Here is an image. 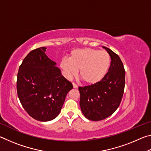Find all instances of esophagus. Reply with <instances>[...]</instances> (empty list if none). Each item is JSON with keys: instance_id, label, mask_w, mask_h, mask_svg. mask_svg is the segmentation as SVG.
I'll use <instances>...</instances> for the list:
<instances>
[{"instance_id": "34e87169", "label": "esophagus", "mask_w": 151, "mask_h": 151, "mask_svg": "<svg viewBox=\"0 0 151 151\" xmlns=\"http://www.w3.org/2000/svg\"><path fill=\"white\" fill-rule=\"evenodd\" d=\"M73 88H78V85H76V84H75V83H73Z\"/></svg>"}]
</instances>
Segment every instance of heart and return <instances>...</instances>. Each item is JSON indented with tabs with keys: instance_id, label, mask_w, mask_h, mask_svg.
<instances>
[{
	"instance_id": "b5f03b06",
	"label": "heart",
	"mask_w": 151,
	"mask_h": 151,
	"mask_svg": "<svg viewBox=\"0 0 151 151\" xmlns=\"http://www.w3.org/2000/svg\"><path fill=\"white\" fill-rule=\"evenodd\" d=\"M110 65L109 52L94 48L73 50L69 58L65 57L60 62V67L66 78L75 76L79 69V76L87 84L100 81L108 72Z\"/></svg>"
}]
</instances>
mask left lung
<instances>
[{
	"label": "left lung",
	"instance_id": "left-lung-1",
	"mask_svg": "<svg viewBox=\"0 0 151 151\" xmlns=\"http://www.w3.org/2000/svg\"><path fill=\"white\" fill-rule=\"evenodd\" d=\"M103 48L111 56L109 71L96 83L78 87L81 111L86 119L94 121L105 119L115 112L125 85V70L121 58L110 48Z\"/></svg>",
	"mask_w": 151,
	"mask_h": 151
}]
</instances>
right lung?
<instances>
[{
	"label": "right lung",
	"instance_id": "obj_1",
	"mask_svg": "<svg viewBox=\"0 0 151 151\" xmlns=\"http://www.w3.org/2000/svg\"><path fill=\"white\" fill-rule=\"evenodd\" d=\"M47 48L32 50L24 58L17 75V90L22 106L37 121L55 119L65 103L72 83L45 54Z\"/></svg>",
	"mask_w": 151,
	"mask_h": 151
}]
</instances>
